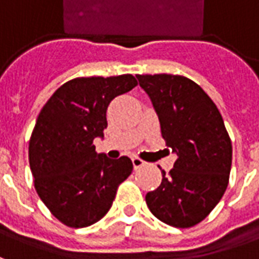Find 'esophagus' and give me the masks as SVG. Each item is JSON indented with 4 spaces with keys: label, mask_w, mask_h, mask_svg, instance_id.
Returning a JSON list of instances; mask_svg holds the SVG:
<instances>
[{
    "label": "esophagus",
    "mask_w": 259,
    "mask_h": 259,
    "mask_svg": "<svg viewBox=\"0 0 259 259\" xmlns=\"http://www.w3.org/2000/svg\"><path fill=\"white\" fill-rule=\"evenodd\" d=\"M132 162H133V166H135V169H140V168H143L144 165H147V162H144L143 159H140V158H137V157L132 158Z\"/></svg>",
    "instance_id": "obj_1"
}]
</instances>
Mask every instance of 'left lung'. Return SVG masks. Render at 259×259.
Returning <instances> with one entry per match:
<instances>
[{
	"instance_id": "left-lung-1",
	"label": "left lung",
	"mask_w": 259,
	"mask_h": 259,
	"mask_svg": "<svg viewBox=\"0 0 259 259\" xmlns=\"http://www.w3.org/2000/svg\"><path fill=\"white\" fill-rule=\"evenodd\" d=\"M159 119L166 146L176 154L157 190L146 195L154 217L191 228L217 206L232 168V143L221 112L193 80L176 74H137Z\"/></svg>"
}]
</instances>
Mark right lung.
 <instances>
[{"mask_svg": "<svg viewBox=\"0 0 259 259\" xmlns=\"http://www.w3.org/2000/svg\"><path fill=\"white\" fill-rule=\"evenodd\" d=\"M137 85L132 74L66 81L42 107L29 143V162L38 197L70 228L98 222L112 205L118 186L133 170L130 158L97 154L107 109L115 97Z\"/></svg>", "mask_w": 259, "mask_h": 259, "instance_id": "obj_1", "label": "right lung"}]
</instances>
